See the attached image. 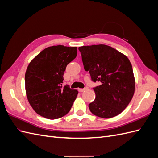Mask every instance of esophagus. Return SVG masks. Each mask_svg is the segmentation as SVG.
I'll use <instances>...</instances> for the list:
<instances>
[{
	"instance_id": "obj_1",
	"label": "esophagus",
	"mask_w": 158,
	"mask_h": 158,
	"mask_svg": "<svg viewBox=\"0 0 158 158\" xmlns=\"http://www.w3.org/2000/svg\"><path fill=\"white\" fill-rule=\"evenodd\" d=\"M86 89V88H79L78 89V91L80 92H84V91Z\"/></svg>"
}]
</instances>
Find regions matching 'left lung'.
Segmentation results:
<instances>
[{
    "label": "left lung",
    "instance_id": "8db88e82",
    "mask_svg": "<svg viewBox=\"0 0 158 158\" xmlns=\"http://www.w3.org/2000/svg\"><path fill=\"white\" fill-rule=\"evenodd\" d=\"M78 49L91 79L94 82H101L93 88L95 99L89 104L90 111L105 118L118 115L127 107L135 93V81L130 60L106 45L82 46Z\"/></svg>",
    "mask_w": 158,
    "mask_h": 158
}]
</instances>
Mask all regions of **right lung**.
Instances as JSON below:
<instances>
[{
	"mask_svg": "<svg viewBox=\"0 0 158 158\" xmlns=\"http://www.w3.org/2000/svg\"><path fill=\"white\" fill-rule=\"evenodd\" d=\"M77 55V47L51 46L40 52L25 74L28 101L40 115L56 119L67 114L78 92L69 85L63 86L66 67Z\"/></svg>",
	"mask_w": 158,
	"mask_h": 158,
	"instance_id": "add662e5",
	"label": "right lung"
}]
</instances>
